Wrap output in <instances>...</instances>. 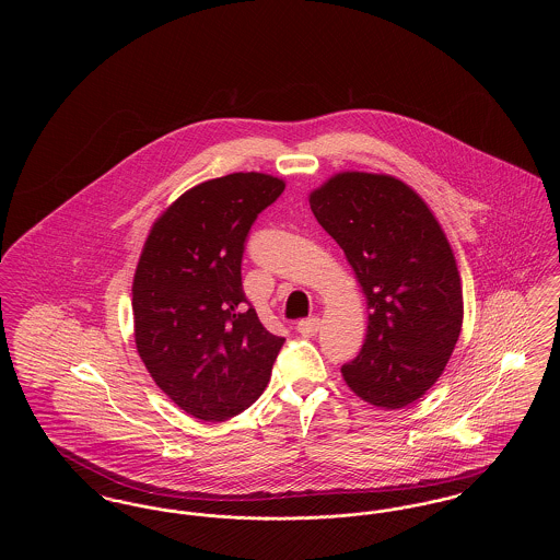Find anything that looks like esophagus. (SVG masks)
Here are the masks:
<instances>
[{"mask_svg":"<svg viewBox=\"0 0 560 560\" xmlns=\"http://www.w3.org/2000/svg\"><path fill=\"white\" fill-rule=\"evenodd\" d=\"M320 319L319 317H308V319H302L298 323V331L306 338H313L317 331H319Z\"/></svg>","mask_w":560,"mask_h":560,"instance_id":"esophagus-1","label":"esophagus"}]
</instances>
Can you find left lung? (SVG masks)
<instances>
[{
	"instance_id": "1",
	"label": "left lung",
	"mask_w": 560,
	"mask_h": 560,
	"mask_svg": "<svg viewBox=\"0 0 560 560\" xmlns=\"http://www.w3.org/2000/svg\"><path fill=\"white\" fill-rule=\"evenodd\" d=\"M368 298L359 354L342 365L361 399L399 409L439 380L459 338L464 302L450 241L427 203L397 178L345 172L311 195Z\"/></svg>"
}]
</instances>
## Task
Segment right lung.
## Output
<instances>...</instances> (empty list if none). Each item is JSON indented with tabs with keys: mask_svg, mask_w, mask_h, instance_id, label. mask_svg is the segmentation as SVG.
<instances>
[{
	"mask_svg": "<svg viewBox=\"0 0 560 560\" xmlns=\"http://www.w3.org/2000/svg\"><path fill=\"white\" fill-rule=\"evenodd\" d=\"M283 188L258 172L201 183L144 243L132 288L136 348L161 390L199 420L247 409L285 342L260 323L241 281L252 224Z\"/></svg>",
	"mask_w": 560,
	"mask_h": 560,
	"instance_id": "1",
	"label": "right lung"
}]
</instances>
